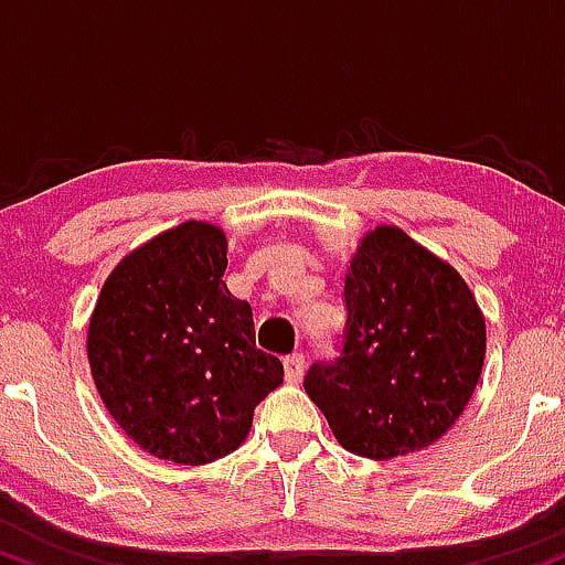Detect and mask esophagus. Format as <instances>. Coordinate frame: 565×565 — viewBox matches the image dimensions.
<instances>
[{
  "mask_svg": "<svg viewBox=\"0 0 565 565\" xmlns=\"http://www.w3.org/2000/svg\"><path fill=\"white\" fill-rule=\"evenodd\" d=\"M282 365H285V379H288L290 384H299L303 376V367H307V358H303L301 352H294L282 360Z\"/></svg>",
  "mask_w": 565,
  "mask_h": 565,
  "instance_id": "1",
  "label": "esophagus"
}]
</instances>
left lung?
I'll return each mask as SVG.
<instances>
[{
	"label": "left lung",
	"mask_w": 565,
	"mask_h": 565,
	"mask_svg": "<svg viewBox=\"0 0 565 565\" xmlns=\"http://www.w3.org/2000/svg\"><path fill=\"white\" fill-rule=\"evenodd\" d=\"M344 309L339 354L303 376L335 440L367 459L433 446L483 371L486 320L467 282L403 230L379 226L354 253Z\"/></svg>",
	"instance_id": "obj_1"
}]
</instances>
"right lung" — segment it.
I'll return each mask as SVG.
<instances>
[{
    "label": "right lung",
    "instance_id": "add662e5",
    "mask_svg": "<svg viewBox=\"0 0 565 565\" xmlns=\"http://www.w3.org/2000/svg\"><path fill=\"white\" fill-rule=\"evenodd\" d=\"M224 271V232L186 221L125 256L95 303L87 358L98 395L157 459L232 454L282 384V363L256 347L250 303L234 299Z\"/></svg>",
    "mask_w": 565,
    "mask_h": 565
}]
</instances>
